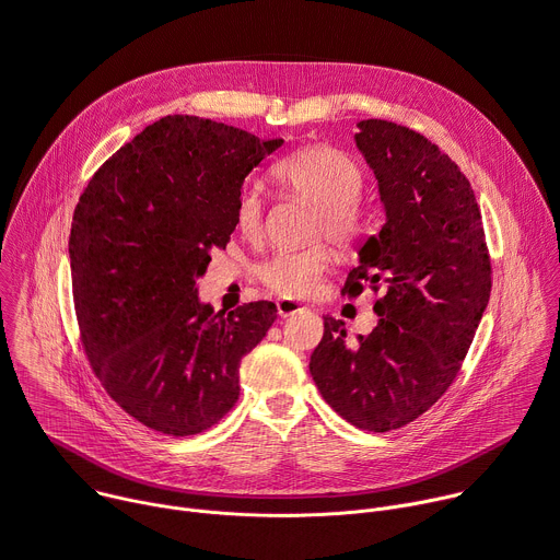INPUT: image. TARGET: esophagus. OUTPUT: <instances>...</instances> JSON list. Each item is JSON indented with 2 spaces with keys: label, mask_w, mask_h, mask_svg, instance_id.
Instances as JSON below:
<instances>
[{
  "label": "esophagus",
  "mask_w": 560,
  "mask_h": 560,
  "mask_svg": "<svg viewBox=\"0 0 560 560\" xmlns=\"http://www.w3.org/2000/svg\"><path fill=\"white\" fill-rule=\"evenodd\" d=\"M276 306H278V315L280 317H291V315L304 311V306L300 302H295V300H278Z\"/></svg>",
  "instance_id": "esophagus-1"
}]
</instances>
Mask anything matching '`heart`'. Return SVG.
<instances>
[{
	"instance_id": "1",
	"label": "heart",
	"mask_w": 560,
	"mask_h": 560,
	"mask_svg": "<svg viewBox=\"0 0 560 560\" xmlns=\"http://www.w3.org/2000/svg\"><path fill=\"white\" fill-rule=\"evenodd\" d=\"M278 182L315 206L311 238H326L339 249H350L365 232V214L359 206L363 190L361 166L343 151L330 147H308L276 166ZM234 225L245 238H256L262 230V195L256 186H245L234 201ZM328 247L315 243L298 252H278L258 265V280L282 298L308 295L319 276L328 269Z\"/></svg>"
}]
</instances>
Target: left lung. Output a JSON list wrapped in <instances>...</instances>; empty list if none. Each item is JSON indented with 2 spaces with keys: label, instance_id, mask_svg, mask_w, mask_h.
<instances>
[{
  "label": "left lung",
  "instance_id": "1",
  "mask_svg": "<svg viewBox=\"0 0 560 560\" xmlns=\"http://www.w3.org/2000/svg\"><path fill=\"white\" fill-rule=\"evenodd\" d=\"M357 149L374 171L385 223L359 249L343 293H381L378 324L354 343L324 317L311 374L350 424L385 433L424 413L453 383L490 298V258L468 179L424 136L361 120Z\"/></svg>",
  "mask_w": 560,
  "mask_h": 560
}]
</instances>
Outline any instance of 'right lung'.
<instances>
[{
  "label": "right lung",
  "instance_id": "add662e5",
  "mask_svg": "<svg viewBox=\"0 0 560 560\" xmlns=\"http://www.w3.org/2000/svg\"><path fill=\"white\" fill-rule=\"evenodd\" d=\"M284 140L166 116L92 177L74 210L70 262L88 359L142 424L195 435L238 400L241 359L276 322L273 302L214 311L197 293L228 245L245 177Z\"/></svg>",
  "mask_w": 560,
  "mask_h": 560
}]
</instances>
